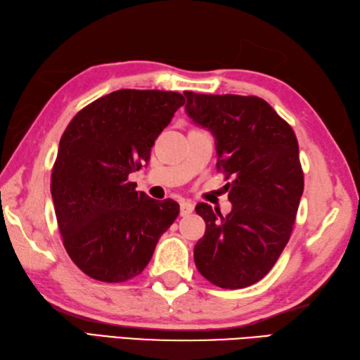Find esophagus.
Returning <instances> with one entry per match:
<instances>
[{"mask_svg": "<svg viewBox=\"0 0 360 360\" xmlns=\"http://www.w3.org/2000/svg\"><path fill=\"white\" fill-rule=\"evenodd\" d=\"M193 211H194V203L191 200H183L180 203V214L183 217H186V215H189Z\"/></svg>", "mask_w": 360, "mask_h": 360, "instance_id": "34e87169", "label": "esophagus"}]
</instances>
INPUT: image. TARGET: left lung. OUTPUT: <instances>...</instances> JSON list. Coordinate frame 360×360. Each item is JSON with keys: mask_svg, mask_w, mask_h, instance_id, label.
Returning <instances> with one entry per match:
<instances>
[{"mask_svg": "<svg viewBox=\"0 0 360 360\" xmlns=\"http://www.w3.org/2000/svg\"><path fill=\"white\" fill-rule=\"evenodd\" d=\"M186 114L211 131L217 169L228 183L233 210L198 203L206 223L194 248L200 274L225 290L246 288L265 277L290 240L303 193V171L292 127L265 100L186 91Z\"/></svg>", "mask_w": 360, "mask_h": 360, "instance_id": "8db88e82", "label": "left lung"}]
</instances>
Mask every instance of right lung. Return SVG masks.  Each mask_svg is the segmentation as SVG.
Returning <instances> with one entry per match:
<instances>
[{"mask_svg": "<svg viewBox=\"0 0 360 360\" xmlns=\"http://www.w3.org/2000/svg\"><path fill=\"white\" fill-rule=\"evenodd\" d=\"M185 97L179 92L120 89L70 120L53 163L51 193L63 245L84 274L118 283L146 268L180 206L154 200L127 180Z\"/></svg>", "mask_w": 360, "mask_h": 360, "instance_id": "add662e5", "label": "right lung"}]
</instances>
